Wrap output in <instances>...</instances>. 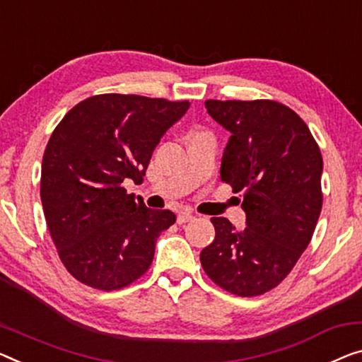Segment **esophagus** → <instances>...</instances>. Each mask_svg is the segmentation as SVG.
Masks as SVG:
<instances>
[{
    "label": "esophagus",
    "instance_id": "obj_1",
    "mask_svg": "<svg viewBox=\"0 0 362 362\" xmlns=\"http://www.w3.org/2000/svg\"><path fill=\"white\" fill-rule=\"evenodd\" d=\"M195 219V216H193L192 213H180L179 216H177V223L179 224H185L188 223V221H193Z\"/></svg>",
    "mask_w": 362,
    "mask_h": 362
}]
</instances>
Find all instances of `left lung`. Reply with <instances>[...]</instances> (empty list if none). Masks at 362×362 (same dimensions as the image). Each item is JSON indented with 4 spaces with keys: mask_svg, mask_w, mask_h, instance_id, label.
<instances>
[{
    "mask_svg": "<svg viewBox=\"0 0 362 362\" xmlns=\"http://www.w3.org/2000/svg\"><path fill=\"white\" fill-rule=\"evenodd\" d=\"M204 107L230 133L221 180L244 197L247 228L211 218L216 235L199 260L216 284L252 298L276 288L309 245L322 211V154L304 120L279 102Z\"/></svg>",
    "mask_w": 362,
    "mask_h": 362,
    "instance_id": "1",
    "label": "left lung"
}]
</instances>
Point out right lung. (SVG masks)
Masks as SVG:
<instances>
[{
    "instance_id": "add662e5",
    "label": "right lung",
    "mask_w": 362,
    "mask_h": 362,
    "mask_svg": "<svg viewBox=\"0 0 362 362\" xmlns=\"http://www.w3.org/2000/svg\"><path fill=\"white\" fill-rule=\"evenodd\" d=\"M190 102L100 94L58 123L42 160L40 198L58 255L83 284L122 289L148 272L156 240L175 223L123 182L141 183L153 151Z\"/></svg>"
}]
</instances>
